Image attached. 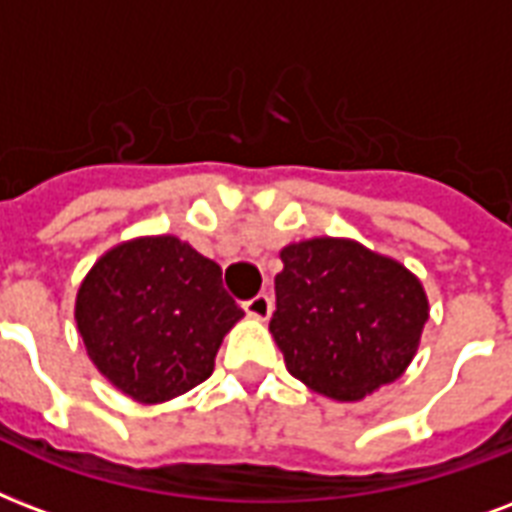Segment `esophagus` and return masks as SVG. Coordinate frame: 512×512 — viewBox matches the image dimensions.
<instances>
[{
  "label": "esophagus",
  "instance_id": "1",
  "mask_svg": "<svg viewBox=\"0 0 512 512\" xmlns=\"http://www.w3.org/2000/svg\"><path fill=\"white\" fill-rule=\"evenodd\" d=\"M244 311L252 319H257V322H265V319L271 317V298L268 295H255V298L244 303Z\"/></svg>",
  "mask_w": 512,
  "mask_h": 512
}]
</instances>
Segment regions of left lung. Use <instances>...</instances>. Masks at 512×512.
<instances>
[{
  "instance_id": "1",
  "label": "left lung",
  "mask_w": 512,
  "mask_h": 512,
  "mask_svg": "<svg viewBox=\"0 0 512 512\" xmlns=\"http://www.w3.org/2000/svg\"><path fill=\"white\" fill-rule=\"evenodd\" d=\"M279 257L271 335L292 376L341 403L403 376L429 319L416 273L333 236L287 244Z\"/></svg>"
}]
</instances>
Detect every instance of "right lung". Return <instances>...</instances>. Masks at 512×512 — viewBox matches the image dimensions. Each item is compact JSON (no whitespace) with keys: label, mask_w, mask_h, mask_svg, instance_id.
Returning <instances> with one entry per match:
<instances>
[{"label":"right lung","mask_w":512,"mask_h":512,"mask_svg":"<svg viewBox=\"0 0 512 512\" xmlns=\"http://www.w3.org/2000/svg\"><path fill=\"white\" fill-rule=\"evenodd\" d=\"M241 317L220 265L169 233L107 249L74 300L96 370L142 405L174 400L212 376L222 338Z\"/></svg>","instance_id":"obj_1"}]
</instances>
